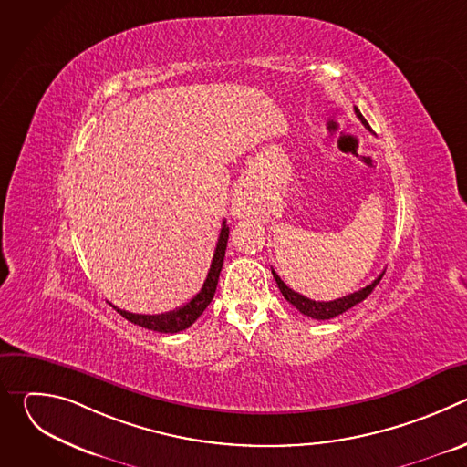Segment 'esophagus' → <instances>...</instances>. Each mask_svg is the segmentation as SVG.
Masks as SVG:
<instances>
[{
    "label": "esophagus",
    "mask_w": 467,
    "mask_h": 467,
    "mask_svg": "<svg viewBox=\"0 0 467 467\" xmlns=\"http://www.w3.org/2000/svg\"><path fill=\"white\" fill-rule=\"evenodd\" d=\"M253 213V199L249 193V188L245 184L238 186L234 195H233V207H231V214L234 218H245Z\"/></svg>",
    "instance_id": "esophagus-1"
}]
</instances>
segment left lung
<instances>
[{
  "instance_id": "1",
  "label": "left lung",
  "mask_w": 467,
  "mask_h": 467,
  "mask_svg": "<svg viewBox=\"0 0 467 467\" xmlns=\"http://www.w3.org/2000/svg\"><path fill=\"white\" fill-rule=\"evenodd\" d=\"M355 114H357L358 119L364 123V127L371 130L369 123L366 121V118L360 114V110H358L357 107H355ZM272 274H274V279H275V283H277L281 294L285 296V299H286L290 305H294L301 314H305V316H308V317H312V319H330V317H337V316L344 314V312L349 310L351 306H355V305H358L360 301H364V299L373 292V288L380 283V279H382V275H384V272H382L371 285H368L366 288H362V290H358V292H353V294H349V296H346V297H340V299H335V301H312V299H308V297H305V296L294 292L292 288H288V286L281 281V277L275 274V270H272Z\"/></svg>"
}]
</instances>
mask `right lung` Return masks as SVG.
Listing matches in <instances>:
<instances>
[{
    "label": "right lung",
    "instance_id": "1",
    "mask_svg": "<svg viewBox=\"0 0 467 467\" xmlns=\"http://www.w3.org/2000/svg\"><path fill=\"white\" fill-rule=\"evenodd\" d=\"M227 240H229V227L223 222L222 223V231H220V238L214 249V256L211 262V270L209 275L199 290L186 305L170 310L166 314H157V316H150V314H132L127 310H121L118 306H114L110 303V306H114L116 312H119L125 319H129L130 323L140 325L144 328L150 330H157V332H166V335H173V332L184 330L188 328L199 316L203 314V310L209 306V303L214 297L216 286H218V279H220V272H222V265H223V258H225V249H227Z\"/></svg>",
    "mask_w": 467,
    "mask_h": 467
}]
</instances>
